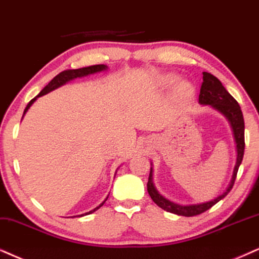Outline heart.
Here are the masks:
<instances>
[{"label":"heart","instance_id":"1","mask_svg":"<svg viewBox=\"0 0 259 259\" xmlns=\"http://www.w3.org/2000/svg\"><path fill=\"white\" fill-rule=\"evenodd\" d=\"M173 81H175V77L167 76V77H165L163 82H165L166 84H171ZM177 92H178V96H181L183 98H190L192 96V93H194V90H192L191 84H189L186 82H182L178 86V90H177Z\"/></svg>","mask_w":259,"mask_h":259}]
</instances>
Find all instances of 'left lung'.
<instances>
[{"label":"left lung","instance_id":"obj_1","mask_svg":"<svg viewBox=\"0 0 259 259\" xmlns=\"http://www.w3.org/2000/svg\"><path fill=\"white\" fill-rule=\"evenodd\" d=\"M198 101L202 105H210L220 111L222 114H225L226 118L230 120L232 129H233L235 143H237V163H235L233 177H232L231 184L228 186L227 190L224 194L219 196L212 201L201 203V204H191V205H181L177 204L169 201V199L165 198L156 191L155 186L153 184L152 179V168H150V173L148 177V183H147V190L148 194L156 205L163 210L172 212V214L182 215V217H195V215H199L204 212L208 209H210L212 205H215L219 201H221L228 192L233 188L235 178H237V173L240 166L241 161L244 158V149H245V124H244V117L243 112H241L240 106H239L238 101L234 99L233 97L226 91V88L222 86L221 81L214 75L207 71H203V82L201 86V91H199Z\"/></svg>","mask_w":259,"mask_h":259}]
</instances>
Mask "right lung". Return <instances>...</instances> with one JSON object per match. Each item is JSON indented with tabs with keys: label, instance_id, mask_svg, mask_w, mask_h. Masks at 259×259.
Segmentation results:
<instances>
[{
	"label": "right lung",
	"instance_id": "1",
	"mask_svg": "<svg viewBox=\"0 0 259 259\" xmlns=\"http://www.w3.org/2000/svg\"><path fill=\"white\" fill-rule=\"evenodd\" d=\"M106 68H107L106 65H104V64H97V65H91V67H86V68H80V69H71V70H64V71H62V73L56 75V76L52 78V80L47 84V86L42 88L41 92L38 94L37 97L33 98V99L29 101V103L27 104V106H26L25 111H24V114L26 113V111H27V110L29 109V106H31L32 104L34 103V100L37 99L38 97L44 96V94H48L49 92H51V91L56 90V88H58V87L63 86L64 83L68 82V81L74 80V78H76V77L87 76V75L98 73V71H101V70H105ZM106 199H107V197H106ZM106 199H105V201H106ZM105 201L101 203L99 207L94 208L93 210L88 211V212H86V214H82V215H88V214H92V212H94V211L97 210V209H99V208L101 207V205H103L104 203H105ZM82 215H80V217H82Z\"/></svg>",
	"mask_w": 259,
	"mask_h": 259
}]
</instances>
